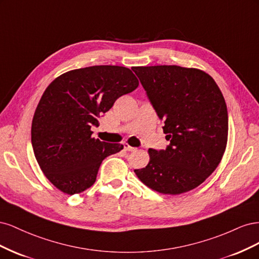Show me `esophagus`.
Returning <instances> with one entry per match:
<instances>
[{"label": "esophagus", "instance_id": "1", "mask_svg": "<svg viewBox=\"0 0 259 259\" xmlns=\"http://www.w3.org/2000/svg\"><path fill=\"white\" fill-rule=\"evenodd\" d=\"M124 150H126V151H135L136 148L131 147L127 143H125V144H124Z\"/></svg>", "mask_w": 259, "mask_h": 259}]
</instances>
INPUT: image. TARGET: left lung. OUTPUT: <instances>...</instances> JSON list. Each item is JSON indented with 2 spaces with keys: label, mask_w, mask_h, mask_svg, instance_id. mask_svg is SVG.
I'll return each instance as SVG.
<instances>
[{
  "label": "left lung",
  "mask_w": 259,
  "mask_h": 259,
  "mask_svg": "<svg viewBox=\"0 0 259 259\" xmlns=\"http://www.w3.org/2000/svg\"><path fill=\"white\" fill-rule=\"evenodd\" d=\"M169 145L149 149L135 174L152 190L180 194L200 186L221 163L228 140L226 101L213 77L195 68L134 67Z\"/></svg>",
  "instance_id": "1"
}]
</instances>
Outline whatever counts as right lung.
I'll list each match as a JSON object with an SVG mask.
<instances>
[{
    "label": "right lung",
    "mask_w": 259,
    "mask_h": 259,
    "mask_svg": "<svg viewBox=\"0 0 259 259\" xmlns=\"http://www.w3.org/2000/svg\"><path fill=\"white\" fill-rule=\"evenodd\" d=\"M128 68L93 66L56 77L38 101L31 126L35 159L61 192L75 194L94 185L101 162L123 149L93 138V125L115 100L137 89Z\"/></svg>",
    "instance_id": "right-lung-1"
}]
</instances>
